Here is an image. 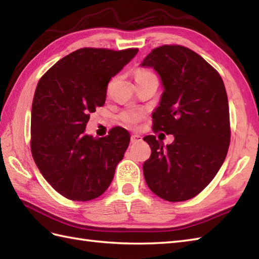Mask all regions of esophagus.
I'll return each mask as SVG.
<instances>
[{"label":"esophagus","instance_id":"34e87169","mask_svg":"<svg viewBox=\"0 0 259 259\" xmlns=\"http://www.w3.org/2000/svg\"><path fill=\"white\" fill-rule=\"evenodd\" d=\"M142 140V137L140 135H133L131 136V144H137Z\"/></svg>","mask_w":259,"mask_h":259}]
</instances>
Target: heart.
Listing matches in <instances>:
<instances>
[{"label":"heart","instance_id":"obj_1","mask_svg":"<svg viewBox=\"0 0 259 259\" xmlns=\"http://www.w3.org/2000/svg\"><path fill=\"white\" fill-rule=\"evenodd\" d=\"M149 75H153V74L147 70H138L136 74V79L145 78V76H149ZM142 115H144V113H142L140 110L130 108L121 112L120 118L126 124H136L137 122H139V120L142 118Z\"/></svg>","mask_w":259,"mask_h":259}]
</instances>
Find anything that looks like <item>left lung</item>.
Returning a JSON list of instances; mask_svg holds the SVG:
<instances>
[{"label": "left lung", "mask_w": 259, "mask_h": 259, "mask_svg": "<svg viewBox=\"0 0 259 259\" xmlns=\"http://www.w3.org/2000/svg\"><path fill=\"white\" fill-rule=\"evenodd\" d=\"M140 65L155 70L163 88L152 112L153 129L175 137L167 146L155 136L144 138L151 148L144 163L146 183L164 200L191 199L227 156L230 126L224 81L205 59L181 46L157 48Z\"/></svg>", "instance_id": "obj_1"}]
</instances>
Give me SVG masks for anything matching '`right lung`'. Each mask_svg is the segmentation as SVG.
Segmentation results:
<instances>
[{
    "label": "right lung",
    "instance_id": "right-lung-1",
    "mask_svg": "<svg viewBox=\"0 0 259 259\" xmlns=\"http://www.w3.org/2000/svg\"><path fill=\"white\" fill-rule=\"evenodd\" d=\"M138 53L84 48L53 65L38 81L31 111V151L45 179L70 200L101 196L130 142L123 128L93 138L90 113L106 102L109 81Z\"/></svg>",
    "mask_w": 259,
    "mask_h": 259
}]
</instances>
